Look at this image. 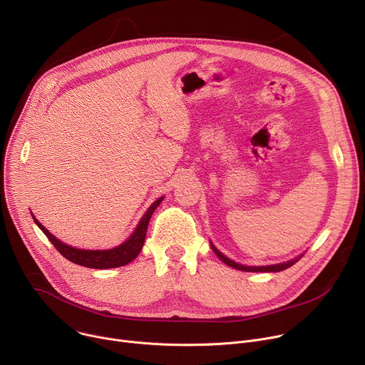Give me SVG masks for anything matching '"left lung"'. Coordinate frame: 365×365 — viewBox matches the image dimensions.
<instances>
[{
  "mask_svg": "<svg viewBox=\"0 0 365 365\" xmlns=\"http://www.w3.org/2000/svg\"><path fill=\"white\" fill-rule=\"evenodd\" d=\"M211 247H212V250L215 252V255H217L225 264H228V267L236 268V269H239V271H245V272H279V271H284V269L292 267V264H294L295 262H298V259L302 257V256H300V257H295V259H292V260H288V262H284V263H278V264H269V267H245V264L236 263V262H233L231 259L225 257V256H224L221 252H218L212 245H211Z\"/></svg>",
  "mask_w": 365,
  "mask_h": 365,
  "instance_id": "obj_1",
  "label": "left lung"
}]
</instances>
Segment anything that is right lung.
I'll list each match as a JSON object with an SVG mask.
<instances>
[{"label":"right lung","instance_id":"obj_1","mask_svg":"<svg viewBox=\"0 0 365 365\" xmlns=\"http://www.w3.org/2000/svg\"><path fill=\"white\" fill-rule=\"evenodd\" d=\"M161 201H163V196L158 197L155 202H153V205L147 210V212L141 218V221L137 225L134 233H132V236L125 243H122L118 247L108 249V250H84V249L71 247L68 245L62 243L61 240H58L55 236H52L49 231L35 217H33V215L31 217H33V220H35V222L38 224V227L46 235L49 242L55 246V249L65 259L71 260L73 263L81 264V267H86V268L109 269V268L123 267V264L132 262L140 255V252L144 246V242H145V235H147V227H148L150 218H151L154 210L160 205Z\"/></svg>","mask_w":365,"mask_h":365}]
</instances>
